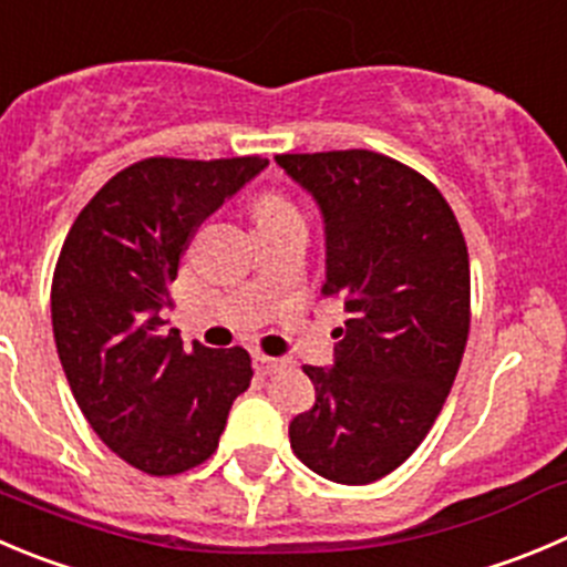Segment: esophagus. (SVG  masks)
Listing matches in <instances>:
<instances>
[{"mask_svg": "<svg viewBox=\"0 0 567 567\" xmlns=\"http://www.w3.org/2000/svg\"><path fill=\"white\" fill-rule=\"evenodd\" d=\"M252 364H256V370L261 375H272V373H278V370L289 368L287 359H280V355H264V353L252 355Z\"/></svg>", "mask_w": 567, "mask_h": 567, "instance_id": "obj_1", "label": "esophagus"}]
</instances>
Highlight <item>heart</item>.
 I'll use <instances>...</instances> for the list:
<instances>
[{"instance_id": "1", "label": "heart", "mask_w": 567, "mask_h": 567, "mask_svg": "<svg viewBox=\"0 0 567 567\" xmlns=\"http://www.w3.org/2000/svg\"><path fill=\"white\" fill-rule=\"evenodd\" d=\"M284 217H300L298 206H295L287 194H280V192L258 194V199H256L258 223H272V219H284Z\"/></svg>"}]
</instances>
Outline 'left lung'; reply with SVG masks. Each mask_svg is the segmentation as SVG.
I'll list each match as a JSON object with an SVG mask.
<instances>
[{
  "label": "left lung",
  "instance_id": "1",
  "mask_svg": "<svg viewBox=\"0 0 567 567\" xmlns=\"http://www.w3.org/2000/svg\"><path fill=\"white\" fill-rule=\"evenodd\" d=\"M322 212L326 298L350 320L292 451L337 484H370L417 451L454 386L471 331V258L440 188L373 150L275 155Z\"/></svg>",
  "mask_w": 567,
  "mask_h": 567
}]
</instances>
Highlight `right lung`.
Masks as SVG:
<instances>
[{
    "label": "right lung",
    "mask_w": 567,
    "mask_h": 567,
    "mask_svg": "<svg viewBox=\"0 0 567 567\" xmlns=\"http://www.w3.org/2000/svg\"><path fill=\"white\" fill-rule=\"evenodd\" d=\"M267 164L138 161L89 199L61 247L52 331L63 373L96 436L147 476L203 465L250 386L245 348L186 350L164 311L194 230Z\"/></svg>",
    "instance_id": "add662e5"
}]
</instances>
